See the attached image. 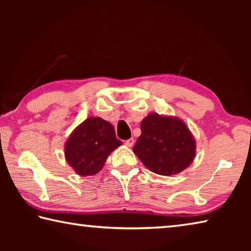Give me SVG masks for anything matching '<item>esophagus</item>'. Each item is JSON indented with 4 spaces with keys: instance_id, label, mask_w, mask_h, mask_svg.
<instances>
[{
    "instance_id": "obj_1",
    "label": "esophagus",
    "mask_w": 251,
    "mask_h": 251,
    "mask_svg": "<svg viewBox=\"0 0 251 251\" xmlns=\"http://www.w3.org/2000/svg\"><path fill=\"white\" fill-rule=\"evenodd\" d=\"M134 143H135V139L134 138H129V139H127V141L125 142V145L127 147H131V146L134 145Z\"/></svg>"
}]
</instances>
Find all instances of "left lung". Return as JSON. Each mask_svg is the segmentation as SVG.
Returning <instances> with one entry per match:
<instances>
[{
    "instance_id": "8db88e82",
    "label": "left lung",
    "mask_w": 251,
    "mask_h": 251,
    "mask_svg": "<svg viewBox=\"0 0 251 251\" xmlns=\"http://www.w3.org/2000/svg\"><path fill=\"white\" fill-rule=\"evenodd\" d=\"M133 151L144 166L163 176L184 171L196 156V141L180 118L151 113L141 123Z\"/></svg>"
}]
</instances>
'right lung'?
Returning <instances> with one entry per match:
<instances>
[{
    "label": "right lung",
    "instance_id": "1",
    "mask_svg": "<svg viewBox=\"0 0 251 251\" xmlns=\"http://www.w3.org/2000/svg\"><path fill=\"white\" fill-rule=\"evenodd\" d=\"M114 126L100 117H88L65 143V159L79 176H92L103 168L110 152L122 145Z\"/></svg>",
    "mask_w": 251,
    "mask_h": 251
}]
</instances>
